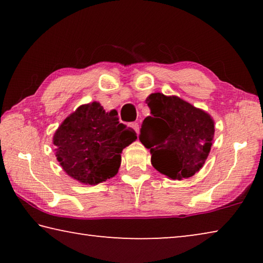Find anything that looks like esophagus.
<instances>
[{
  "label": "esophagus",
  "instance_id": "obj_1",
  "mask_svg": "<svg viewBox=\"0 0 263 263\" xmlns=\"http://www.w3.org/2000/svg\"><path fill=\"white\" fill-rule=\"evenodd\" d=\"M130 126L133 128V130L136 131L137 135H139V124H138V123H131Z\"/></svg>",
  "mask_w": 263,
  "mask_h": 263
}]
</instances>
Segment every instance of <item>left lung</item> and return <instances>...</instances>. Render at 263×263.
<instances>
[{
	"instance_id": "obj_1",
	"label": "left lung",
	"mask_w": 263,
	"mask_h": 263,
	"mask_svg": "<svg viewBox=\"0 0 263 263\" xmlns=\"http://www.w3.org/2000/svg\"><path fill=\"white\" fill-rule=\"evenodd\" d=\"M146 103L151 116L142 122L139 139L149 149L153 167L171 180L194 176L211 151L213 118L175 95L153 92Z\"/></svg>"
}]
</instances>
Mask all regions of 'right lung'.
<instances>
[{
    "instance_id": "1",
    "label": "right lung",
    "mask_w": 263,
    "mask_h": 263,
    "mask_svg": "<svg viewBox=\"0 0 263 263\" xmlns=\"http://www.w3.org/2000/svg\"><path fill=\"white\" fill-rule=\"evenodd\" d=\"M100 102L82 104L70 114L53 136L55 157L66 174L83 184L96 185L118 173L123 149L136 141L131 127L118 122Z\"/></svg>"
}]
</instances>
